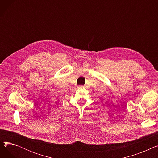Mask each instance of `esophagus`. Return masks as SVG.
Wrapping results in <instances>:
<instances>
[{
    "label": "esophagus",
    "mask_w": 158,
    "mask_h": 158,
    "mask_svg": "<svg viewBox=\"0 0 158 158\" xmlns=\"http://www.w3.org/2000/svg\"><path fill=\"white\" fill-rule=\"evenodd\" d=\"M79 87H81V88H82V87H84V86H79Z\"/></svg>",
    "instance_id": "obj_1"
}]
</instances>
